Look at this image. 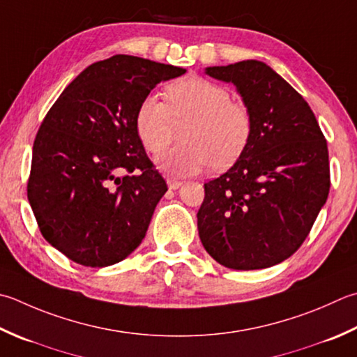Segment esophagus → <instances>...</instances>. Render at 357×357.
Masks as SVG:
<instances>
[{"instance_id":"1","label":"esophagus","mask_w":357,"mask_h":357,"mask_svg":"<svg viewBox=\"0 0 357 357\" xmlns=\"http://www.w3.org/2000/svg\"><path fill=\"white\" fill-rule=\"evenodd\" d=\"M167 185H169L170 190H176V188H179L181 185H183V183H181V181L169 178V179H167Z\"/></svg>"}]
</instances>
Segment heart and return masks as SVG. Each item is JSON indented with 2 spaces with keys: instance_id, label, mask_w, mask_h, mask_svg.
<instances>
[{
  "instance_id": "heart-1",
  "label": "heart",
  "mask_w": 357,
  "mask_h": 357,
  "mask_svg": "<svg viewBox=\"0 0 357 357\" xmlns=\"http://www.w3.org/2000/svg\"><path fill=\"white\" fill-rule=\"evenodd\" d=\"M167 103L149 94L135 116L136 135L144 149L156 155L169 142L174 124L185 123V144L160 153L156 164L172 176H192L213 167L225 170L248 149L254 121L249 108L230 99V91L204 77L188 75L165 91Z\"/></svg>"
}]
</instances>
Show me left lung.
<instances>
[{"label":"left lung","instance_id":"8db88e82","mask_svg":"<svg viewBox=\"0 0 357 357\" xmlns=\"http://www.w3.org/2000/svg\"><path fill=\"white\" fill-rule=\"evenodd\" d=\"M234 83L254 121L240 159L204 184L202 246L230 269H264L302 246L330 193L328 146L310 105L266 63L206 68Z\"/></svg>","mask_w":357,"mask_h":357}]
</instances>
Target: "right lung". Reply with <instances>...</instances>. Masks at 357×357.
Wrapping results in <instances>:
<instances>
[{
    "label": "right lung",
    "instance_id": "obj_1",
    "mask_svg": "<svg viewBox=\"0 0 357 357\" xmlns=\"http://www.w3.org/2000/svg\"><path fill=\"white\" fill-rule=\"evenodd\" d=\"M184 73L113 55L77 75L47 111L27 199L41 235L69 260L111 266L142 243L167 184L136 135V109L158 83Z\"/></svg>",
    "mask_w": 357,
    "mask_h": 357
}]
</instances>
